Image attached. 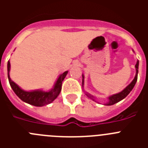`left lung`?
<instances>
[{"instance_id":"left-lung-1","label":"left lung","mask_w":148,"mask_h":148,"mask_svg":"<svg viewBox=\"0 0 148 148\" xmlns=\"http://www.w3.org/2000/svg\"><path fill=\"white\" fill-rule=\"evenodd\" d=\"M133 52L134 53V50L133 49ZM138 64H139V61L138 60H137L136 64L135 65V68H136V75L133 78V80L130 82L126 87H125L124 90H122L121 92H118V93L113 94V95H111L110 96H108L107 99H108V101L106 103H104V105H107V106H110V105H113L116 103L119 102L120 101H121L122 99H125V97H127V95L128 94L130 93L131 92V90H133L134 86H135L136 83L137 82V78H138ZM84 75L82 74V87L84 88ZM85 92V95H87V97L90 98V99H92V101H94L95 102H98L97 101L95 100V98L94 97L93 95H92L91 94L88 93L87 92L84 91Z\"/></svg>"}]
</instances>
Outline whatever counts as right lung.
<instances>
[{
  "mask_svg": "<svg viewBox=\"0 0 148 148\" xmlns=\"http://www.w3.org/2000/svg\"><path fill=\"white\" fill-rule=\"evenodd\" d=\"M10 67H11L10 62V61H8V79H9L10 84L14 92L23 101L29 104H31V105L35 106V107H43V106L47 105V104L53 102V101L58 97V95L61 92L62 82L64 81V79L68 73V71H65L61 73V74H60L58 75V78L56 79L53 88L51 90H44L42 89H39V90L27 91V90H24L21 88L16 83H15L12 80L10 76Z\"/></svg>",
  "mask_w": 148,
  "mask_h": 148,
  "instance_id": "right-lung-1",
  "label": "right lung"
}]
</instances>
